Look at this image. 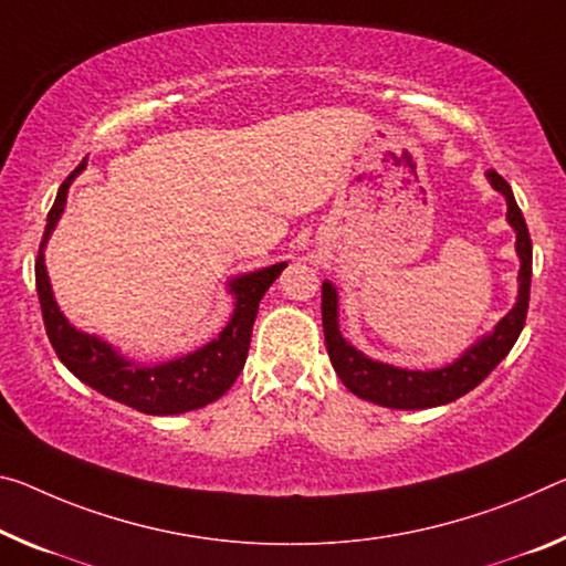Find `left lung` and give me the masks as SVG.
<instances>
[{
	"instance_id": "1",
	"label": "left lung",
	"mask_w": 566,
	"mask_h": 566,
	"mask_svg": "<svg viewBox=\"0 0 566 566\" xmlns=\"http://www.w3.org/2000/svg\"><path fill=\"white\" fill-rule=\"evenodd\" d=\"M486 178L493 191L506 199V221L516 231V256L522 262L518 264L516 304L509 310V315L496 322V327L479 337L471 347H465L453 363L436 367V370H408V367L373 360L347 343L339 332L337 286L325 280L322 282V327H325L327 355L339 380L357 398L396 410L446 406L486 380L489 373L504 360L522 335L528 310V284H532V239H528L524 213L516 206L511 186L496 170H486Z\"/></svg>"
}]
</instances>
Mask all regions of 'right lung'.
I'll return each mask as SVG.
<instances>
[{"instance_id":"1","label":"right lung","mask_w":566,"mask_h":566,"mask_svg":"<svg viewBox=\"0 0 566 566\" xmlns=\"http://www.w3.org/2000/svg\"><path fill=\"white\" fill-rule=\"evenodd\" d=\"M87 158H83V164L60 186L57 199L48 213L38 264H34L42 319L52 347H55L62 365L77 380L103 392L105 398L118 400L123 406L146 412V416H178V412L209 406V402L219 400L239 378L241 367L247 363L259 302H262L264 292L272 286L276 276L282 274L286 262L229 280L227 290L234 297V312H231L227 327L211 343L176 357V360L158 365H140L130 360L105 339L70 325V319L62 315L55 292H52L48 266H44V247H48L52 231H55L62 211H65L70 186L83 174Z\"/></svg>"}]
</instances>
